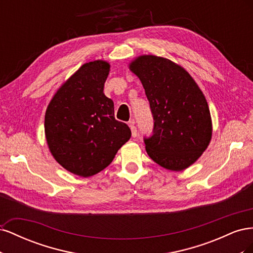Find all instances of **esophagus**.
I'll return each mask as SVG.
<instances>
[{
    "mask_svg": "<svg viewBox=\"0 0 253 253\" xmlns=\"http://www.w3.org/2000/svg\"><path fill=\"white\" fill-rule=\"evenodd\" d=\"M128 126H129V128H131V131H132V136L136 137L137 136V128L135 126V120L129 121L128 122Z\"/></svg>",
    "mask_w": 253,
    "mask_h": 253,
    "instance_id": "34e87169",
    "label": "esophagus"
}]
</instances>
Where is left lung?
Returning a JSON list of instances; mask_svg holds the SVG:
<instances>
[{
  "instance_id": "8db88e82",
  "label": "left lung",
  "mask_w": 253,
  "mask_h": 253,
  "mask_svg": "<svg viewBox=\"0 0 253 253\" xmlns=\"http://www.w3.org/2000/svg\"><path fill=\"white\" fill-rule=\"evenodd\" d=\"M141 81L154 118L145 151L171 171L193 165L208 148L212 120L208 102L191 75L173 61L154 55L135 58L128 65Z\"/></svg>"
}]
</instances>
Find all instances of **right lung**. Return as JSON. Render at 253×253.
Segmentation results:
<instances>
[{
  "instance_id": "right-lung-1",
  "label": "right lung",
  "mask_w": 253,
  "mask_h": 253,
  "mask_svg": "<svg viewBox=\"0 0 253 253\" xmlns=\"http://www.w3.org/2000/svg\"><path fill=\"white\" fill-rule=\"evenodd\" d=\"M110 63L83 64L53 95L44 131L56 162L73 174L88 177L108 167L131 138V129L114 117V102L103 93Z\"/></svg>"
}]
</instances>
